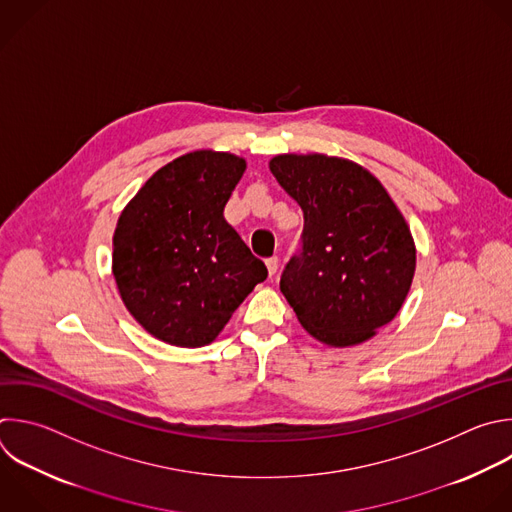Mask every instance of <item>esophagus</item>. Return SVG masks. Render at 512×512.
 I'll return each instance as SVG.
<instances>
[{
	"instance_id": "obj_1",
	"label": "esophagus",
	"mask_w": 512,
	"mask_h": 512,
	"mask_svg": "<svg viewBox=\"0 0 512 512\" xmlns=\"http://www.w3.org/2000/svg\"><path fill=\"white\" fill-rule=\"evenodd\" d=\"M265 265H267V271H269V275L273 277V275L277 273V269H279V259H277V257H269V259L265 261Z\"/></svg>"
}]
</instances>
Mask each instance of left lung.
Returning <instances> with one entry per match:
<instances>
[{
    "instance_id": "8db88e82",
    "label": "left lung",
    "mask_w": 512,
    "mask_h": 512,
    "mask_svg": "<svg viewBox=\"0 0 512 512\" xmlns=\"http://www.w3.org/2000/svg\"><path fill=\"white\" fill-rule=\"evenodd\" d=\"M269 168L303 211L281 273L299 323L325 346H358L400 311L416 271L410 227L382 183L348 158L277 154Z\"/></svg>"
}]
</instances>
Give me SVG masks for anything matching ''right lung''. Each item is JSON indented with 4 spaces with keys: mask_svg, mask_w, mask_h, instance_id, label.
<instances>
[{
    "mask_svg": "<svg viewBox=\"0 0 512 512\" xmlns=\"http://www.w3.org/2000/svg\"><path fill=\"white\" fill-rule=\"evenodd\" d=\"M247 168L231 152L195 150L164 164L124 207L112 273L132 317L177 348L211 344L267 267L225 221Z\"/></svg>",
    "mask_w": 512,
    "mask_h": 512,
    "instance_id": "add662e5",
    "label": "right lung"
}]
</instances>
